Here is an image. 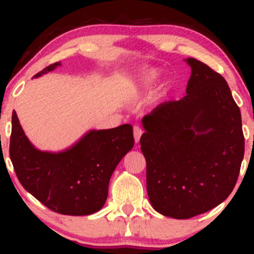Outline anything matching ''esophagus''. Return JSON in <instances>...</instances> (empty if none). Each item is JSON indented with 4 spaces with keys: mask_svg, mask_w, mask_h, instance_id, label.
<instances>
[{
    "mask_svg": "<svg viewBox=\"0 0 254 254\" xmlns=\"http://www.w3.org/2000/svg\"><path fill=\"white\" fill-rule=\"evenodd\" d=\"M142 133H143V131H142V129L139 127H133V137H135V142L136 143H138L139 142V138H141Z\"/></svg>",
    "mask_w": 254,
    "mask_h": 254,
    "instance_id": "esophagus-1",
    "label": "esophagus"
}]
</instances>
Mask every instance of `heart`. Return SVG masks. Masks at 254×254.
<instances>
[{"label":"heart","mask_w":254,"mask_h":254,"mask_svg":"<svg viewBox=\"0 0 254 254\" xmlns=\"http://www.w3.org/2000/svg\"><path fill=\"white\" fill-rule=\"evenodd\" d=\"M160 74L161 72L157 69H149V70L142 72L141 75L136 77L135 82H133V90L136 93H141L148 89L160 77Z\"/></svg>","instance_id":"b5f03b06"}]
</instances>
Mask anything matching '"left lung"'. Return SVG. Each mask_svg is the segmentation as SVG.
<instances>
[{"label":"left lung","mask_w":254,"mask_h":254,"mask_svg":"<svg viewBox=\"0 0 254 254\" xmlns=\"http://www.w3.org/2000/svg\"><path fill=\"white\" fill-rule=\"evenodd\" d=\"M186 95L142 119L147 192L157 212L185 220L232 193L244 159L241 113L226 80L194 58Z\"/></svg>","instance_id":"left-lung-1"}]
</instances>
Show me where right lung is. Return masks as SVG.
<instances>
[{
    "label": "right lung",
    "instance_id": "obj_1",
    "mask_svg": "<svg viewBox=\"0 0 254 254\" xmlns=\"http://www.w3.org/2000/svg\"><path fill=\"white\" fill-rule=\"evenodd\" d=\"M46 66L34 77L60 66ZM130 124L89 130L68 149H37L25 135L16 112L11 115L9 155L17 179L32 196L55 212L72 216L94 214L104 206L113 171L132 149Z\"/></svg>",
    "mask_w": 254,
    "mask_h": 254
}]
</instances>
